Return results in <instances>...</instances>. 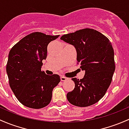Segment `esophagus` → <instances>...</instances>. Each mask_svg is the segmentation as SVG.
Here are the masks:
<instances>
[{"label": "esophagus", "mask_w": 129, "mask_h": 129, "mask_svg": "<svg viewBox=\"0 0 129 129\" xmlns=\"http://www.w3.org/2000/svg\"><path fill=\"white\" fill-rule=\"evenodd\" d=\"M60 80H61V81H62V82H65V81L67 80H68V78H66V77H63V76H62V77H60Z\"/></svg>", "instance_id": "esophagus-1"}]
</instances>
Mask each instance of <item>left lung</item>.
<instances>
[{"label":"left lung","mask_w":129,"mask_h":129,"mask_svg":"<svg viewBox=\"0 0 129 129\" xmlns=\"http://www.w3.org/2000/svg\"><path fill=\"white\" fill-rule=\"evenodd\" d=\"M60 40L74 46L77 63L85 71L82 79L72 78L75 88L67 94L69 102L78 107L95 104L106 94L116 68L110 41L100 32L90 28L64 35Z\"/></svg>","instance_id":"left-lung-1"}]
</instances>
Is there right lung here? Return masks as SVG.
<instances>
[{"label":"right lung","instance_id":"obj_1","mask_svg":"<svg viewBox=\"0 0 129 129\" xmlns=\"http://www.w3.org/2000/svg\"><path fill=\"white\" fill-rule=\"evenodd\" d=\"M59 36L32 33L11 49L6 71L11 89L23 105L41 109L51 102L52 90L60 78L57 74L48 75L42 71V61L47 57L49 43Z\"/></svg>","mask_w":129,"mask_h":129}]
</instances>
